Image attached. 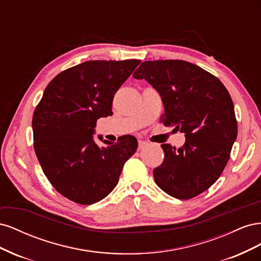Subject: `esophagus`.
Here are the masks:
<instances>
[{
    "mask_svg": "<svg viewBox=\"0 0 261 261\" xmlns=\"http://www.w3.org/2000/svg\"><path fill=\"white\" fill-rule=\"evenodd\" d=\"M148 146L147 141L144 140H138V150H143L144 148H146Z\"/></svg>",
    "mask_w": 261,
    "mask_h": 261,
    "instance_id": "obj_1",
    "label": "esophagus"
}]
</instances>
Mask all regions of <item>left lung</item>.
Wrapping results in <instances>:
<instances>
[{"mask_svg":"<svg viewBox=\"0 0 261 261\" xmlns=\"http://www.w3.org/2000/svg\"><path fill=\"white\" fill-rule=\"evenodd\" d=\"M162 98L161 122L184 133L176 149L161 145L164 160L153 170L156 185L177 199H191L216 183L238 137L232 98L219 78L181 60L145 61L133 74Z\"/></svg>","mask_w":261,"mask_h":261,"instance_id":"8db88e82","label":"left lung"}]
</instances>
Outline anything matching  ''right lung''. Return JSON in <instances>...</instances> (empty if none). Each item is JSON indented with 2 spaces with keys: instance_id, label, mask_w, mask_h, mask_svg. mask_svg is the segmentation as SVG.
I'll use <instances>...</instances> for the list:
<instances>
[{
  "instance_id": "add662e5",
  "label": "right lung",
  "mask_w": 261,
  "mask_h": 261,
  "mask_svg": "<svg viewBox=\"0 0 261 261\" xmlns=\"http://www.w3.org/2000/svg\"><path fill=\"white\" fill-rule=\"evenodd\" d=\"M139 60L87 61L63 70L46 86L33 116L34 148L43 173L67 199L91 204L117 185L124 163L135 153L136 138L116 143L92 139L100 117L112 114L114 94Z\"/></svg>"
}]
</instances>
